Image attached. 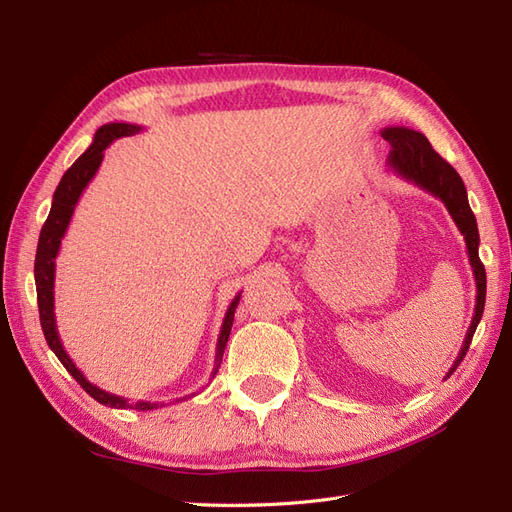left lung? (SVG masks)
<instances>
[{
	"label": "left lung",
	"instance_id": "1",
	"mask_svg": "<svg viewBox=\"0 0 512 512\" xmlns=\"http://www.w3.org/2000/svg\"><path fill=\"white\" fill-rule=\"evenodd\" d=\"M380 134L384 141H389V145H391L389 168L393 170V173L399 175L401 179L418 185V188L429 192L431 196L440 198L446 211L451 213V218L457 224L463 239H466L468 260H470L474 282H476V305H474V316L470 322V329L466 333V339H463V346L457 354L453 367L448 369V374H446V378H448L457 369V365L463 361V356H466V352L472 344V337L476 333L478 322H480V318H483V309H485L487 275H485L483 262H480V258H478L480 237H478L476 218L470 209L466 185H463L459 173L444 158H440L436 151H433L425 134L404 128V126L384 128Z\"/></svg>",
	"mask_w": 512,
	"mask_h": 512
}]
</instances>
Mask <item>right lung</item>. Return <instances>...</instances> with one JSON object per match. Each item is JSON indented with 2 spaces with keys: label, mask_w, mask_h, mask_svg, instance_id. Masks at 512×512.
Listing matches in <instances>:
<instances>
[{
  "label": "right lung",
  "mask_w": 512,
  "mask_h": 512,
  "mask_svg": "<svg viewBox=\"0 0 512 512\" xmlns=\"http://www.w3.org/2000/svg\"><path fill=\"white\" fill-rule=\"evenodd\" d=\"M143 128L141 126H134V123H123V121H115V123H106L102 126L96 136H94V143L87 147V151L83 156L76 160L66 173L61 177L57 190L53 194V205H51V213L49 218H46L42 230H40V239H38V250H36V262H34V277H36V292H38V309H40V324H42V331H44V339L49 348L55 352L57 359L61 361L70 376L79 382L83 389L94 397L98 404L102 406H111V408H119V410H158L164 408V401H130L121 395H113L100 386H96L94 382H89L83 371L74 365V361L70 359V354L64 350V344H61L59 333H57V322H55V258L59 254V247H61V239H64L66 230L70 226L72 220V213L76 203H79L81 194L85 192V188L89 185V181L94 179V175L98 173V168L102 164L104 158V149L111 145L113 141L121 136H132L138 134ZM241 299V292L237 294L232 303L226 309V316L222 322V329H220V337H218V346H215V365L211 371V378H215L222 363V356L226 350V342H228V335L232 329V320H235V309L239 305ZM196 395V393H194ZM194 395H185L177 401L183 399H190Z\"/></svg>",
  "instance_id": "obj_1"
}]
</instances>
